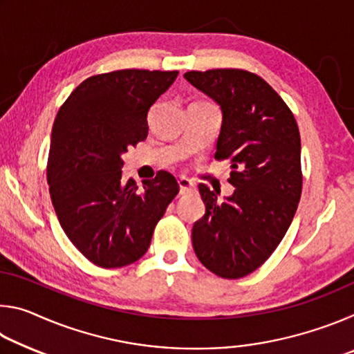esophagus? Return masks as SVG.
Returning <instances> with one entry per match:
<instances>
[{
    "mask_svg": "<svg viewBox=\"0 0 354 354\" xmlns=\"http://www.w3.org/2000/svg\"><path fill=\"white\" fill-rule=\"evenodd\" d=\"M178 185H179V194H181V195L187 194V192L195 189V184L192 183L190 179H187V178H179L178 179Z\"/></svg>",
    "mask_w": 354,
    "mask_h": 354,
    "instance_id": "1",
    "label": "esophagus"
}]
</instances>
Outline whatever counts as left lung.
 Masks as SVG:
<instances>
[{"mask_svg":"<svg viewBox=\"0 0 354 354\" xmlns=\"http://www.w3.org/2000/svg\"><path fill=\"white\" fill-rule=\"evenodd\" d=\"M223 113L215 159L231 160L234 194L200 184L206 212L192 227L195 254L220 278L259 268L283 241L301 196V139L292 111L261 76L239 68L187 71Z\"/></svg>","mask_w":354,"mask_h":354,"instance_id":"1","label":"left lung"}]
</instances>
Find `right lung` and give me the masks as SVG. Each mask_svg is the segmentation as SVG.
I'll return each instance as SVG.
<instances>
[{"label":"right lung","instance_id":"right-lung-1","mask_svg":"<svg viewBox=\"0 0 354 354\" xmlns=\"http://www.w3.org/2000/svg\"><path fill=\"white\" fill-rule=\"evenodd\" d=\"M178 71L117 70L82 81L59 109L46 179L56 215L71 243L103 268L147 253L153 231L179 192L169 171L139 189L123 181V153L148 136V111Z\"/></svg>","mask_w":354,"mask_h":354}]
</instances>
